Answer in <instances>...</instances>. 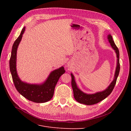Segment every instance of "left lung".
I'll list each match as a JSON object with an SVG mask.
<instances>
[{
	"mask_svg": "<svg viewBox=\"0 0 131 131\" xmlns=\"http://www.w3.org/2000/svg\"><path fill=\"white\" fill-rule=\"evenodd\" d=\"M108 39L109 42L112 46V48L115 50L116 53L117 57V66L116 68L115 73L114 79L113 81L111 82V84L105 90L95 93L94 94H87L83 92L80 89L78 88L77 83L75 81L74 75L72 73H71L72 76V86L73 90L74 97L77 102L81 104L85 105H93L98 103L102 100H104L108 97L109 95L112 93L114 86L116 84L117 78L118 77V74L120 72V62H119V51L115 43L114 40H113L112 36L110 34L108 35Z\"/></svg>",
	"mask_w": 131,
	"mask_h": 131,
	"instance_id": "obj_1",
	"label": "left lung"
}]
</instances>
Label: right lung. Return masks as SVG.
Here are the masks:
<instances>
[{
	"label": "right lung",
	"instance_id": "right-lung-1",
	"mask_svg": "<svg viewBox=\"0 0 131 131\" xmlns=\"http://www.w3.org/2000/svg\"><path fill=\"white\" fill-rule=\"evenodd\" d=\"M25 27L14 42L10 59V70L16 89L22 96L29 101L35 103H45L52 98L55 86L62 74L65 73L63 67L51 72L46 80L41 84H30L22 81L19 78L16 70V55L17 47L20 42Z\"/></svg>",
	"mask_w": 131,
	"mask_h": 131
}]
</instances>
